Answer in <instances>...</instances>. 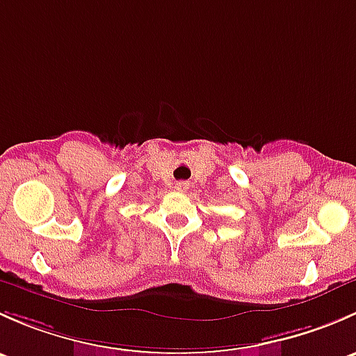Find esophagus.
<instances>
[{
  "label": "esophagus",
  "instance_id": "obj_1",
  "mask_svg": "<svg viewBox=\"0 0 356 356\" xmlns=\"http://www.w3.org/2000/svg\"><path fill=\"white\" fill-rule=\"evenodd\" d=\"M188 188H189L188 182H177V184H175V189H177L179 193H184Z\"/></svg>",
  "mask_w": 356,
  "mask_h": 356
}]
</instances>
